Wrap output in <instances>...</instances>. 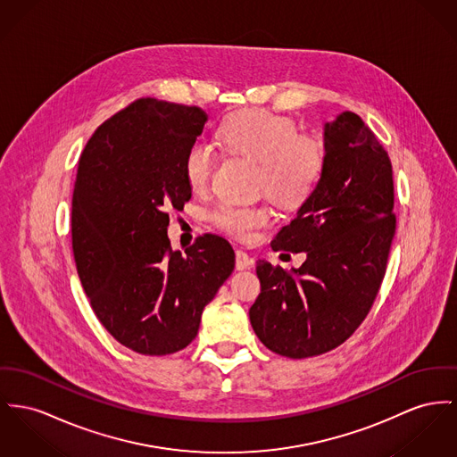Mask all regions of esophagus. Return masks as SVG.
<instances>
[{
	"mask_svg": "<svg viewBox=\"0 0 457 457\" xmlns=\"http://www.w3.org/2000/svg\"><path fill=\"white\" fill-rule=\"evenodd\" d=\"M253 267V258L243 251V249H236V269L237 270H245Z\"/></svg>",
	"mask_w": 457,
	"mask_h": 457,
	"instance_id": "obj_1",
	"label": "esophagus"
}]
</instances>
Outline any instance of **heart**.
Returning a JSON list of instances; mask_svg holds the SVG:
<instances>
[{
    "instance_id": "heart-1",
    "label": "heart",
    "mask_w": 457,
    "mask_h": 457,
    "mask_svg": "<svg viewBox=\"0 0 457 457\" xmlns=\"http://www.w3.org/2000/svg\"><path fill=\"white\" fill-rule=\"evenodd\" d=\"M220 140L230 153L260 161L258 187L282 204H300L310 197L326 168V145L310 133H300L295 120L256 109L230 116L220 126ZM216 164L213 145L194 140L183 155V175L194 192L208 187ZM210 221L236 239H251L256 228L270 221L265 204L221 199L208 213Z\"/></svg>"
}]
</instances>
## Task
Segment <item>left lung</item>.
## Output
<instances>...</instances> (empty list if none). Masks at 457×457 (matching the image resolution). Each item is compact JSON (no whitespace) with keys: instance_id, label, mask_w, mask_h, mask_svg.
<instances>
[{"instance_id":"1","label":"left lung","mask_w":457,"mask_h":457,"mask_svg":"<svg viewBox=\"0 0 457 457\" xmlns=\"http://www.w3.org/2000/svg\"><path fill=\"white\" fill-rule=\"evenodd\" d=\"M326 168L310 197L272 241L306 253L293 274L258 260L262 293L249 308L260 341L306 359L335 350L364 322L379 293L395 236L392 162L355 112L324 128Z\"/></svg>"}]
</instances>
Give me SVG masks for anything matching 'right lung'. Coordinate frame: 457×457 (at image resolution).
<instances>
[{"label":"right lung","instance_id":"add662e5","mask_svg":"<svg viewBox=\"0 0 457 457\" xmlns=\"http://www.w3.org/2000/svg\"><path fill=\"white\" fill-rule=\"evenodd\" d=\"M195 105L138 98L102 122L78 162L72 253L96 319L142 355L180 352L234 270V249L203 234L173 251L168 210L192 197L183 155L204 129Z\"/></svg>","mask_w":457,"mask_h":457}]
</instances>
